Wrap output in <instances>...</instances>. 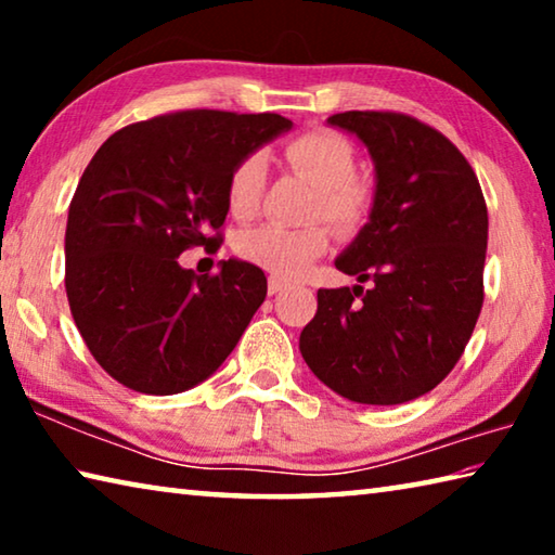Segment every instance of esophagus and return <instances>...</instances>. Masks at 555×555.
Masks as SVG:
<instances>
[{"label":"esophagus","mask_w":555,"mask_h":555,"mask_svg":"<svg viewBox=\"0 0 555 555\" xmlns=\"http://www.w3.org/2000/svg\"><path fill=\"white\" fill-rule=\"evenodd\" d=\"M267 288H269V296H276V294H281V291H286V288H288V284H286L284 279L269 276V281H267Z\"/></svg>","instance_id":"1"}]
</instances>
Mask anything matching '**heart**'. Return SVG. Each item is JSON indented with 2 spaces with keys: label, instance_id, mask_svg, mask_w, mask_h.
<instances>
[{
  "label": "heart",
  "instance_id": "1",
  "mask_svg": "<svg viewBox=\"0 0 555 555\" xmlns=\"http://www.w3.org/2000/svg\"><path fill=\"white\" fill-rule=\"evenodd\" d=\"M291 168L318 185L311 218L325 220L340 234H354L370 220L374 208L372 188L357 178V149L350 139L331 129H311L284 146ZM267 166L261 156L249 154L232 168L228 178V208L237 220H251L264 195ZM331 247V230L325 224L311 228H279L264 224L240 234V259L269 271L276 279H296L321 259Z\"/></svg>",
  "mask_w": 555,
  "mask_h": 555
}]
</instances>
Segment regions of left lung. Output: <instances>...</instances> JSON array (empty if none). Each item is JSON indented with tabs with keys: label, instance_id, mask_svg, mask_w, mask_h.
Segmentation results:
<instances>
[{
	"label": "left lung",
	"instance_id": "1",
	"mask_svg": "<svg viewBox=\"0 0 555 555\" xmlns=\"http://www.w3.org/2000/svg\"><path fill=\"white\" fill-rule=\"evenodd\" d=\"M327 121L377 168L370 222L335 259L372 288H318L300 354L340 397L391 406L438 387L465 352L485 300L487 203L460 149L421 119L350 109Z\"/></svg>",
	"mask_w": 555,
	"mask_h": 555
}]
</instances>
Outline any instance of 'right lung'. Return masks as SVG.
<instances>
[{
  "instance_id": "right-lung-1",
  "label": "right lung",
  "mask_w": 555,
  "mask_h": 555,
  "mask_svg": "<svg viewBox=\"0 0 555 555\" xmlns=\"http://www.w3.org/2000/svg\"><path fill=\"white\" fill-rule=\"evenodd\" d=\"M291 119L178 109L112 134L68 210L65 294L90 354L142 393H178L220 367L267 298L264 271L228 259L218 274L178 264L218 251L232 168Z\"/></svg>"
}]
</instances>
